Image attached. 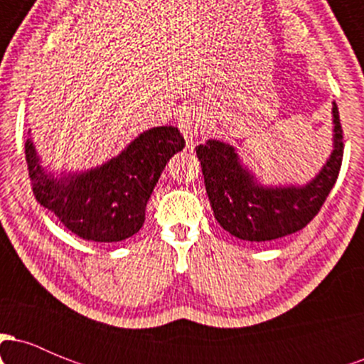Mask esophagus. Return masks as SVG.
<instances>
[{"label": "esophagus", "mask_w": 364, "mask_h": 364, "mask_svg": "<svg viewBox=\"0 0 364 364\" xmlns=\"http://www.w3.org/2000/svg\"><path fill=\"white\" fill-rule=\"evenodd\" d=\"M178 128L186 141H193L196 136H202L205 132V121L193 104L183 106L178 112Z\"/></svg>", "instance_id": "esophagus-1"}]
</instances>
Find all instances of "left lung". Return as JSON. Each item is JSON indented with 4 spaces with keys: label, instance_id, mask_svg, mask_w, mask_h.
<instances>
[{
    "label": "left lung",
    "instance_id": "left-lung-1",
    "mask_svg": "<svg viewBox=\"0 0 364 364\" xmlns=\"http://www.w3.org/2000/svg\"><path fill=\"white\" fill-rule=\"evenodd\" d=\"M333 150L320 173L303 186H263L241 164L232 145L207 140L196 147L214 215L229 235L245 241H272L292 235L318 214L342 164V127L333 102Z\"/></svg>",
    "mask_w": 364,
    "mask_h": 364
}]
</instances>
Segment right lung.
<instances>
[{"mask_svg":"<svg viewBox=\"0 0 364 364\" xmlns=\"http://www.w3.org/2000/svg\"><path fill=\"white\" fill-rule=\"evenodd\" d=\"M183 147L178 128L157 127L140 133L119 156L83 173L54 176L41 166L31 139L25 141V159L41 205L82 240L114 243L140 231L154 186Z\"/></svg>","mask_w":364,"mask_h":364,"instance_id":"1","label":"right lung"}]
</instances>
